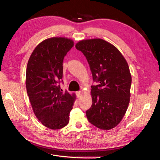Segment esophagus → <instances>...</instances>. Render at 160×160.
I'll use <instances>...</instances> for the list:
<instances>
[{
	"label": "esophagus",
	"mask_w": 160,
	"mask_h": 160,
	"mask_svg": "<svg viewBox=\"0 0 160 160\" xmlns=\"http://www.w3.org/2000/svg\"><path fill=\"white\" fill-rule=\"evenodd\" d=\"M82 91L77 92V96L78 98H80L82 96Z\"/></svg>",
	"instance_id": "34e87169"
}]
</instances>
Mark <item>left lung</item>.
<instances>
[{
  "label": "left lung",
  "instance_id": "left-lung-1",
  "mask_svg": "<svg viewBox=\"0 0 160 160\" xmlns=\"http://www.w3.org/2000/svg\"><path fill=\"white\" fill-rule=\"evenodd\" d=\"M76 48L83 54L93 80L92 105L87 118L95 127L108 130L122 120L130 102L132 77L128 65L115 46L101 39L79 41Z\"/></svg>",
  "mask_w": 160,
  "mask_h": 160
}]
</instances>
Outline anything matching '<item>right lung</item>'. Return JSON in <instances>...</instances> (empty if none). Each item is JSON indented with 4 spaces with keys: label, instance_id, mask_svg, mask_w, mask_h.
<instances>
[{
    "label": "right lung",
    "instance_id": "right-lung-1",
    "mask_svg": "<svg viewBox=\"0 0 160 160\" xmlns=\"http://www.w3.org/2000/svg\"><path fill=\"white\" fill-rule=\"evenodd\" d=\"M73 41L52 38L40 43L27 67L26 87L33 113L46 127L60 129L69 123L75 95L62 92L63 62Z\"/></svg>",
    "mask_w": 160,
    "mask_h": 160
}]
</instances>
